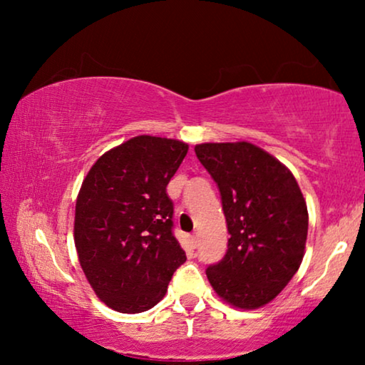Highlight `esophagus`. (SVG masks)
<instances>
[{"label": "esophagus", "mask_w": 365, "mask_h": 365, "mask_svg": "<svg viewBox=\"0 0 365 365\" xmlns=\"http://www.w3.org/2000/svg\"><path fill=\"white\" fill-rule=\"evenodd\" d=\"M197 244H199V237H197V234H192L191 236V246L196 249L197 247Z\"/></svg>", "instance_id": "esophagus-1"}]
</instances>
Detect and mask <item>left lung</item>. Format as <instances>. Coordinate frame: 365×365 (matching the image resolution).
Returning a JSON list of instances; mask_svg holds the SVG:
<instances>
[{
	"label": "left lung",
	"instance_id": "8db88e82",
	"mask_svg": "<svg viewBox=\"0 0 365 365\" xmlns=\"http://www.w3.org/2000/svg\"><path fill=\"white\" fill-rule=\"evenodd\" d=\"M196 156L221 192L229 241L206 269L219 297L239 309L271 302L297 272L306 249V199L292 173L251 143H204Z\"/></svg>",
	"mask_w": 365,
	"mask_h": 365
}]
</instances>
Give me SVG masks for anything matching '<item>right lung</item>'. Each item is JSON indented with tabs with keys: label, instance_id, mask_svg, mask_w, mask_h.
Masks as SVG:
<instances>
[{
	"label": "right lung",
	"instance_id": "right-lung-1",
	"mask_svg": "<svg viewBox=\"0 0 365 365\" xmlns=\"http://www.w3.org/2000/svg\"><path fill=\"white\" fill-rule=\"evenodd\" d=\"M189 146L136 136L104 153L76 199L74 244L84 276L108 307L138 314L156 306L186 252L173 234L168 182Z\"/></svg>",
	"mask_w": 365,
	"mask_h": 365
}]
</instances>
